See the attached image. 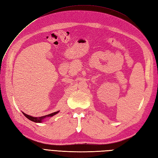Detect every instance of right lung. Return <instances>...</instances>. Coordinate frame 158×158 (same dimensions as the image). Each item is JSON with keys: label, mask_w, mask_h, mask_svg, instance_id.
<instances>
[{"label": "right lung", "mask_w": 158, "mask_h": 158, "mask_svg": "<svg viewBox=\"0 0 158 158\" xmlns=\"http://www.w3.org/2000/svg\"><path fill=\"white\" fill-rule=\"evenodd\" d=\"M59 111H56V112H54V113H52V114H48V115H44V116H41V117H37V118H35V117H33V116H31V115H27L26 114H25V113L23 112V115H25L26 118L27 119H29V120L33 121V122H35V123H40L42 122V121L46 118H48V117H52L53 115H56V114H58Z\"/></svg>", "instance_id": "1"}]
</instances>
